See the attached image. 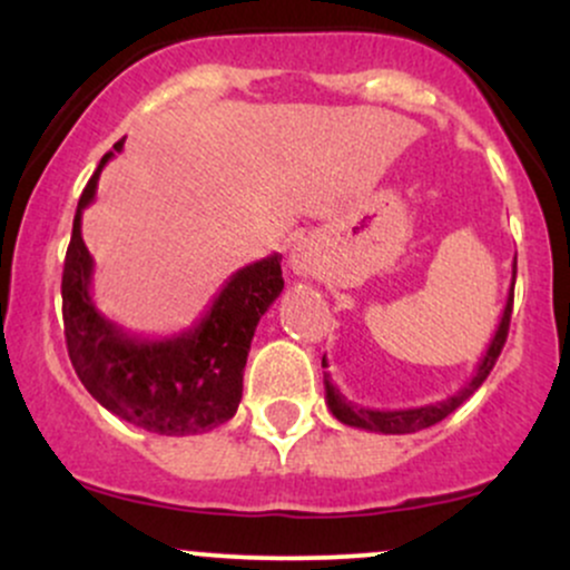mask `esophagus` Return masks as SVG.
<instances>
[{
  "mask_svg": "<svg viewBox=\"0 0 570 570\" xmlns=\"http://www.w3.org/2000/svg\"><path fill=\"white\" fill-rule=\"evenodd\" d=\"M289 267L297 276H313L318 271V254L313 252L311 244H297L289 252Z\"/></svg>",
  "mask_w": 570,
  "mask_h": 570,
  "instance_id": "esophagus-1",
  "label": "esophagus"
}]
</instances>
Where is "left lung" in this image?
Returning a JSON list of instances; mask_svg holds the SVG:
<instances>
[{"instance_id": "obj_1", "label": "left lung", "mask_w": 570, "mask_h": 570, "mask_svg": "<svg viewBox=\"0 0 570 570\" xmlns=\"http://www.w3.org/2000/svg\"><path fill=\"white\" fill-rule=\"evenodd\" d=\"M514 276H517V257H514V265H512V289H509L507 305H503L499 330H495L493 340H490L485 356H482L480 364H476L472 381L463 385L458 394L442 399V402H436V404H423V407L370 410V407H358V404L348 402V399L340 394L337 385L332 383V377L324 372L326 407H330L332 415H335L340 423H345V426L377 431V434H415V431L434 426V423H440L442 417H448L450 412L461 407V404L466 402V399L472 396L482 383H485V377L490 375V370H493V364H495V358H499L503 343H507L509 318H512V303H514ZM322 367H330V364H326V358H322Z\"/></svg>"}]
</instances>
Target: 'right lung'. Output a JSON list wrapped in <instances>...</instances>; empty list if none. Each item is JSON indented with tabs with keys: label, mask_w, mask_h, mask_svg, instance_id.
<instances>
[{
	"label": "right lung",
	"mask_w": 570,
	"mask_h": 570,
	"mask_svg": "<svg viewBox=\"0 0 570 570\" xmlns=\"http://www.w3.org/2000/svg\"><path fill=\"white\" fill-rule=\"evenodd\" d=\"M120 149L117 141L115 153ZM115 153L104 155L82 189L63 259V335L71 367L88 394L122 421L153 434H203L238 410L254 330L284 289L281 257L273 254L233 273L193 330L160 340L128 335L90 297L94 257L80 230L101 168Z\"/></svg>",
	"instance_id": "right-lung-1"
}]
</instances>
